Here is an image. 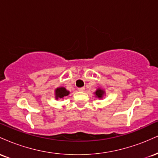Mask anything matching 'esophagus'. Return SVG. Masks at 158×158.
I'll list each match as a JSON object with an SVG mask.
<instances>
[{
	"label": "esophagus",
	"mask_w": 158,
	"mask_h": 158,
	"mask_svg": "<svg viewBox=\"0 0 158 158\" xmlns=\"http://www.w3.org/2000/svg\"><path fill=\"white\" fill-rule=\"evenodd\" d=\"M78 90H79V91H84L85 88H78Z\"/></svg>",
	"instance_id": "34e87169"
}]
</instances>
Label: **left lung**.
<instances>
[{
    "instance_id": "obj_1",
    "label": "left lung",
    "mask_w": 158,
    "mask_h": 158,
    "mask_svg": "<svg viewBox=\"0 0 158 158\" xmlns=\"http://www.w3.org/2000/svg\"><path fill=\"white\" fill-rule=\"evenodd\" d=\"M95 94L98 98H102V96L104 95V91H103L102 90L99 89H99H98L97 91L95 92Z\"/></svg>"
}]
</instances>
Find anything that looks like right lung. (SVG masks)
I'll return each instance as SVG.
<instances>
[{
  "mask_svg": "<svg viewBox=\"0 0 158 158\" xmlns=\"http://www.w3.org/2000/svg\"><path fill=\"white\" fill-rule=\"evenodd\" d=\"M69 94V91L65 89L64 88H58L56 90V99H61V98L66 97Z\"/></svg>",
  "mask_w": 158,
  "mask_h": 158,
  "instance_id": "obj_1",
  "label": "right lung"
}]
</instances>
